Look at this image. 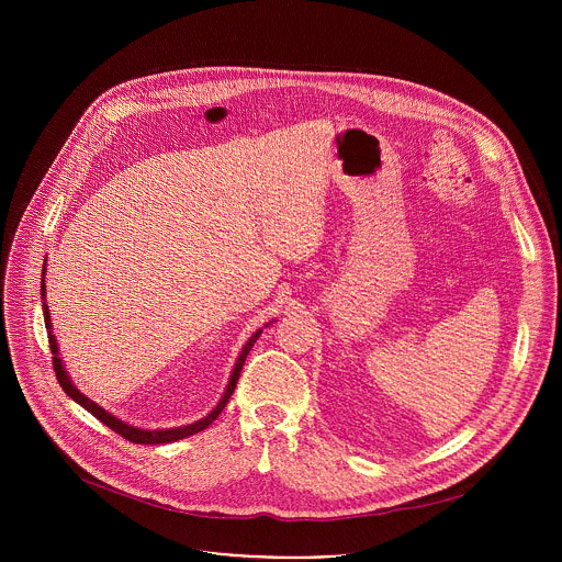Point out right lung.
<instances>
[{"instance_id":"obj_1","label":"right lung","mask_w":562,"mask_h":562,"mask_svg":"<svg viewBox=\"0 0 562 562\" xmlns=\"http://www.w3.org/2000/svg\"><path fill=\"white\" fill-rule=\"evenodd\" d=\"M44 276H46V265H44ZM44 276H42V308H44V325H46V329H48V345H50V353H53V369H55V375H57V382H59V386L64 389V393L66 395H70L77 405H82L89 414H93L100 423H104L106 427H111L115 434H120L122 438H126V440H131V442H135V445H167V442H176V440H182V438H189V436H193V434H198V431H204L220 414H222V409L226 407V403H228V397L233 395V389H235V384H237V378H239V371H243V367H245V360H247V356H249V351H251V347L256 345V340L260 338V334H262V329H258L249 340H247V345L243 347V351H239V356H237V360H235V367H233V371H231V378H228V384H226V389H224V393H222V397H220V403L213 407V412L211 414H206L204 418H200V420H195V423H191V425H184V427H171V429H139V427H133V425H128V423H124V420H120L117 416H113V414H109L106 409H102L98 403H93L91 397H87L82 391H79L75 384H72V380H70V375L66 373V369H64V362H61V358H59V347H57V340H55V336H53V331H50V327H53V319H50V311H48V304H46V280H44ZM271 323H267L265 327H269Z\"/></svg>"}]
</instances>
